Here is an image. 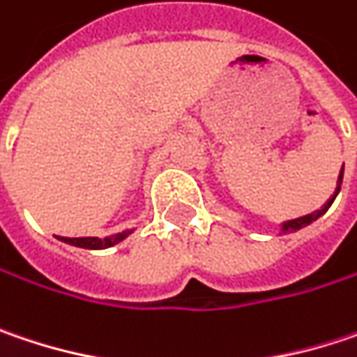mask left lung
I'll return each instance as SVG.
<instances>
[{"mask_svg":"<svg viewBox=\"0 0 357 357\" xmlns=\"http://www.w3.org/2000/svg\"><path fill=\"white\" fill-rule=\"evenodd\" d=\"M342 181H344V166H342V172H340V176H337V189H335V192L331 195V199L321 207V209H317V211H313V213H309V215H303V217H296V219H291V221H284L282 225H280V231L282 234H293V231H298V229H303V227H307V225H311L315 219H319V217L323 215L329 207H331V203L335 201V197H337V192H340V189H342Z\"/></svg>","mask_w":357,"mask_h":357,"instance_id":"8db88e82","label":"left lung"}]
</instances>
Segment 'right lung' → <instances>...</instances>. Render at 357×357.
I'll return each mask as SVG.
<instances>
[{"label":"right lung","mask_w":357,"mask_h":357,"mask_svg":"<svg viewBox=\"0 0 357 357\" xmlns=\"http://www.w3.org/2000/svg\"><path fill=\"white\" fill-rule=\"evenodd\" d=\"M134 229H123L119 234L114 236H107V238H61L59 240L64 243H70V245H77V248H85V250H105V248H112L115 243L123 242Z\"/></svg>","instance_id":"obj_1"}]
</instances>
